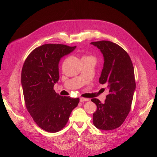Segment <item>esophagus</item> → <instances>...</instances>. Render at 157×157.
Segmentation results:
<instances>
[{"instance_id":"34e87169","label":"esophagus","mask_w":157,"mask_h":157,"mask_svg":"<svg viewBox=\"0 0 157 157\" xmlns=\"http://www.w3.org/2000/svg\"><path fill=\"white\" fill-rule=\"evenodd\" d=\"M80 102L87 101H89V99H88V98H83V97H80Z\"/></svg>"}]
</instances>
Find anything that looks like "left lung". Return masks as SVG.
I'll return each mask as SVG.
<instances>
[{
    "label": "left lung",
    "instance_id": "1",
    "mask_svg": "<svg viewBox=\"0 0 157 157\" xmlns=\"http://www.w3.org/2000/svg\"><path fill=\"white\" fill-rule=\"evenodd\" d=\"M98 48L104 59L99 83L107 84L109 94L104 103L91 100L97 107L93 113V123L100 130L120 127L131 110L135 90L134 69L128 54L119 45L109 41L91 42Z\"/></svg>",
    "mask_w": 157,
    "mask_h": 157
}]
</instances>
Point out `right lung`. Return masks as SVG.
Segmentation results:
<instances>
[{
  "label": "right lung",
  "instance_id": "1",
  "mask_svg": "<svg viewBox=\"0 0 157 157\" xmlns=\"http://www.w3.org/2000/svg\"><path fill=\"white\" fill-rule=\"evenodd\" d=\"M76 48L45 44L34 49L25 60L21 83L25 105L36 124L45 131L56 132L67 123L79 98L60 96L53 90L59 78L62 58Z\"/></svg>",
  "mask_w": 157,
  "mask_h": 157
}]
</instances>
